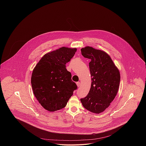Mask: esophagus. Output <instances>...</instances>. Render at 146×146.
Wrapping results in <instances>:
<instances>
[{
	"instance_id": "34e87169",
	"label": "esophagus",
	"mask_w": 146,
	"mask_h": 146,
	"mask_svg": "<svg viewBox=\"0 0 146 146\" xmlns=\"http://www.w3.org/2000/svg\"><path fill=\"white\" fill-rule=\"evenodd\" d=\"M76 84H77V86H78V88H79L80 86V82H77Z\"/></svg>"
}]
</instances>
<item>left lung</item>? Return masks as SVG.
Masks as SVG:
<instances>
[{"mask_svg":"<svg viewBox=\"0 0 146 146\" xmlns=\"http://www.w3.org/2000/svg\"><path fill=\"white\" fill-rule=\"evenodd\" d=\"M84 57L89 58L91 88L88 95L80 101L87 110L100 113L108 107L119 88L120 74L110 56L104 51L90 46L81 49Z\"/></svg>","mask_w":146,"mask_h":146,"instance_id":"8db88e82","label":"left lung"}]
</instances>
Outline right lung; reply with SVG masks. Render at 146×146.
Returning <instances> with one entry per match:
<instances>
[{
	"label": "right lung",
	"instance_id": "add662e5",
	"mask_svg": "<svg viewBox=\"0 0 146 146\" xmlns=\"http://www.w3.org/2000/svg\"><path fill=\"white\" fill-rule=\"evenodd\" d=\"M76 48L62 47L45 54L33 70L31 83L34 96L47 111L64 108L77 89L71 80L66 63L74 57Z\"/></svg>",
	"mask_w": 146,
	"mask_h": 146
}]
</instances>
